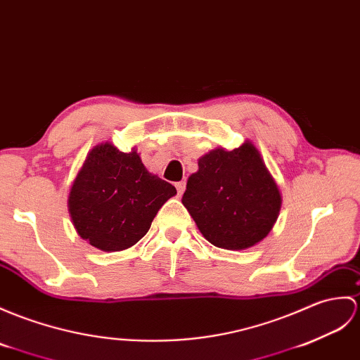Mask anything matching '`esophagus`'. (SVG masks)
Returning a JSON list of instances; mask_svg holds the SVG:
<instances>
[{
	"instance_id": "esophagus-1",
	"label": "esophagus",
	"mask_w": 360,
	"mask_h": 360,
	"mask_svg": "<svg viewBox=\"0 0 360 360\" xmlns=\"http://www.w3.org/2000/svg\"><path fill=\"white\" fill-rule=\"evenodd\" d=\"M176 190H178V195L181 196L184 191H186V181H181V182H176Z\"/></svg>"
}]
</instances>
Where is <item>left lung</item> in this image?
<instances>
[{
  "label": "left lung",
  "mask_w": 360,
  "mask_h": 360,
  "mask_svg": "<svg viewBox=\"0 0 360 360\" xmlns=\"http://www.w3.org/2000/svg\"><path fill=\"white\" fill-rule=\"evenodd\" d=\"M182 204L214 247L245 250L271 231L282 196L252 141L218 147L200 156L187 181Z\"/></svg>",
  "instance_id": "obj_1"
}]
</instances>
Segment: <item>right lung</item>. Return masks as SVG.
<instances>
[{
	"label": "right lung",
	"mask_w": 360,
	"mask_h": 360,
	"mask_svg": "<svg viewBox=\"0 0 360 360\" xmlns=\"http://www.w3.org/2000/svg\"><path fill=\"white\" fill-rule=\"evenodd\" d=\"M174 195L172 184L146 169L136 148L124 153L103 142L89 152L67 207L81 239L112 253L135 245Z\"/></svg>",
	"instance_id": "1"
}]
</instances>
